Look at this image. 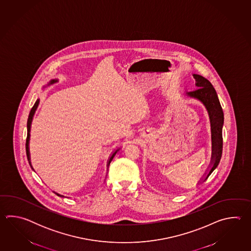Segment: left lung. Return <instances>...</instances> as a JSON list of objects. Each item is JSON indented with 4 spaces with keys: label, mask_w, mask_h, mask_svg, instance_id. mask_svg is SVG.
Returning <instances> with one entry per match:
<instances>
[{
    "label": "left lung",
    "mask_w": 251,
    "mask_h": 251,
    "mask_svg": "<svg viewBox=\"0 0 251 251\" xmlns=\"http://www.w3.org/2000/svg\"><path fill=\"white\" fill-rule=\"evenodd\" d=\"M196 80V91L187 92L185 96L195 99L203 104L208 113L211 124V138H212V155L208 169L203 177L198 182V185L205 181L208 176L218 166L223 152V126H224V112L219 101L217 93L212 83L207 79L199 75H193Z\"/></svg>",
    "instance_id": "left-lung-1"
}]
</instances>
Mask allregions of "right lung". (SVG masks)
I'll return each mask as SVG.
<instances>
[{
  "mask_svg": "<svg viewBox=\"0 0 251 251\" xmlns=\"http://www.w3.org/2000/svg\"><path fill=\"white\" fill-rule=\"evenodd\" d=\"M58 81V80H56V79H53V80H51L49 82H48L47 85L43 86V89H45V88H47L48 86L52 85L53 83H56ZM39 101H40V100L38 99L36 102H35V104H34V106H33L32 108H31V110H30V112H29V115H28V118H27V140H26V152H27V160H28V163H29V165L31 167V169H32L33 171H34V169H33L32 164H31V161H30V151H29V140H30V129H31V124H32L33 118H34V115H35V113H36V110H37V108H38V105H39ZM120 148H117V149L115 150L114 151H113L111 155H110V157L108 158V160H107V169H108V166L110 164V162H111V160H113V158L115 157V155L116 153L118 152V151H119ZM105 177H107V175ZM56 196H58L60 198H66V197H64V195H61V194H58V193L55 192V191H53Z\"/></svg>",
  "mask_w": 251,
  "mask_h": 251,
  "instance_id": "1",
  "label": "right lung"
}]
</instances>
